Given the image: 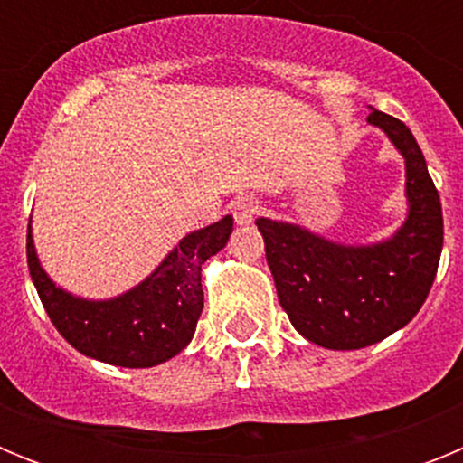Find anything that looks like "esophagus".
<instances>
[{
	"mask_svg": "<svg viewBox=\"0 0 463 463\" xmlns=\"http://www.w3.org/2000/svg\"><path fill=\"white\" fill-rule=\"evenodd\" d=\"M260 213L261 203L257 202V199H252V196H243V199H239V202L232 206V215H234V220L239 224H250Z\"/></svg>",
	"mask_w": 463,
	"mask_h": 463,
	"instance_id": "esophagus-1",
	"label": "esophagus"
}]
</instances>
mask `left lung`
<instances>
[{"label": "left lung", "instance_id": "1", "mask_svg": "<svg viewBox=\"0 0 463 463\" xmlns=\"http://www.w3.org/2000/svg\"><path fill=\"white\" fill-rule=\"evenodd\" d=\"M369 122L406 157L411 213L394 239L347 248L257 220L280 306L301 336L329 350H359L406 326L427 301L443 250L440 196L415 137L383 110H371Z\"/></svg>", "mask_w": 463, "mask_h": 463}]
</instances>
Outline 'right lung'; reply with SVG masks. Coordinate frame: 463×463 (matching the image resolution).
<instances>
[{
    "label": "right lung",
    "mask_w": 463,
    "mask_h": 463,
    "mask_svg": "<svg viewBox=\"0 0 463 463\" xmlns=\"http://www.w3.org/2000/svg\"><path fill=\"white\" fill-rule=\"evenodd\" d=\"M232 218L192 232L162 267L113 301H83L57 289L36 260L27 229V267L55 329L85 357L127 369H148L192 341L203 308L202 264L227 245Z\"/></svg>",
    "instance_id": "1"
}]
</instances>
